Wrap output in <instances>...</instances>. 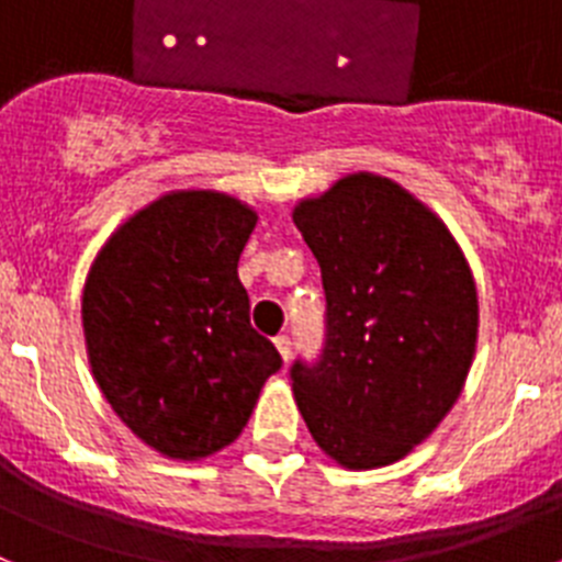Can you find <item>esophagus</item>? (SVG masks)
<instances>
[{
	"instance_id": "esophagus-1",
	"label": "esophagus",
	"mask_w": 562,
	"mask_h": 562,
	"mask_svg": "<svg viewBox=\"0 0 562 562\" xmlns=\"http://www.w3.org/2000/svg\"><path fill=\"white\" fill-rule=\"evenodd\" d=\"M272 342H276V349H278V355H281V360H284V362L290 360V357H292V340H290V337L278 335Z\"/></svg>"
}]
</instances>
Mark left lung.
Returning <instances> with one entry per match:
<instances>
[{"label":"left lung","instance_id":"left-lung-1","mask_svg":"<svg viewBox=\"0 0 562 562\" xmlns=\"http://www.w3.org/2000/svg\"><path fill=\"white\" fill-rule=\"evenodd\" d=\"M326 292L317 362L292 394L317 448L374 470L428 439L464 389L479 295L445 222L389 177L360 171L292 211Z\"/></svg>","mask_w":562,"mask_h":562}]
</instances>
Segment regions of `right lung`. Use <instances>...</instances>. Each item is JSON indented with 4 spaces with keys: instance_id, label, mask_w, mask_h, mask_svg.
<instances>
[{
    "instance_id": "1",
    "label": "right lung",
    "mask_w": 562,
    "mask_h": 562,
    "mask_svg": "<svg viewBox=\"0 0 562 562\" xmlns=\"http://www.w3.org/2000/svg\"><path fill=\"white\" fill-rule=\"evenodd\" d=\"M258 222L220 191H171L109 236L83 284L89 366L112 411L166 459L238 439L281 355L250 326L238 256Z\"/></svg>"
}]
</instances>
